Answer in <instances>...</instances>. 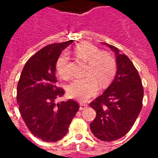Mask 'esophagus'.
<instances>
[{
  "label": "esophagus",
  "instance_id": "obj_1",
  "mask_svg": "<svg viewBox=\"0 0 158 158\" xmlns=\"http://www.w3.org/2000/svg\"><path fill=\"white\" fill-rule=\"evenodd\" d=\"M87 107H88V104H85V103H82V102H81L80 103V110L85 109Z\"/></svg>",
  "mask_w": 158,
  "mask_h": 158
}]
</instances>
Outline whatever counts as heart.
Segmentation results:
<instances>
[{
  "label": "heart",
  "instance_id": "heart-1",
  "mask_svg": "<svg viewBox=\"0 0 158 158\" xmlns=\"http://www.w3.org/2000/svg\"><path fill=\"white\" fill-rule=\"evenodd\" d=\"M73 52L84 62H88L86 77L77 78L68 86V94L77 100L86 101L99 91V83L102 87L108 85L116 71L115 61L109 53L100 52L92 43H81L77 45ZM69 55L63 53L58 58L56 69L61 77L68 79L70 73L68 68Z\"/></svg>",
  "mask_w": 158,
  "mask_h": 158
}]
</instances>
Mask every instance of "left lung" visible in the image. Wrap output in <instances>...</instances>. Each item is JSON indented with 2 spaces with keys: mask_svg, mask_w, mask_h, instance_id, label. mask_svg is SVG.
I'll list each match as a JSON object with an SVG mask.
<instances>
[{
  "mask_svg": "<svg viewBox=\"0 0 158 158\" xmlns=\"http://www.w3.org/2000/svg\"><path fill=\"white\" fill-rule=\"evenodd\" d=\"M106 44L116 56V75L104 93L90 103L96 116L90 123L96 138L112 142L129 132L142 110L144 90L139 72L130 58Z\"/></svg>",
  "mask_w": 158,
  "mask_h": 158,
  "instance_id": "obj_1",
  "label": "left lung"
}]
</instances>
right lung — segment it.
<instances>
[{
  "mask_svg": "<svg viewBox=\"0 0 158 158\" xmlns=\"http://www.w3.org/2000/svg\"><path fill=\"white\" fill-rule=\"evenodd\" d=\"M73 40L43 47L26 62L17 85L19 111L31 133L43 142H55L68 132L79 104L70 100L55 103L65 94L56 85V63Z\"/></svg>",
  "mask_w": 158,
  "mask_h": 158,
  "instance_id": "add662e5",
  "label": "right lung"
}]
</instances>
